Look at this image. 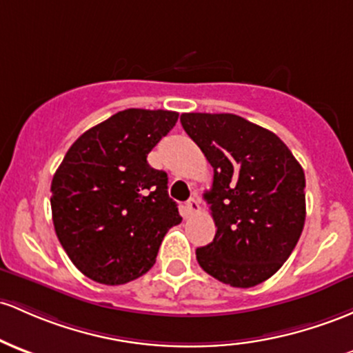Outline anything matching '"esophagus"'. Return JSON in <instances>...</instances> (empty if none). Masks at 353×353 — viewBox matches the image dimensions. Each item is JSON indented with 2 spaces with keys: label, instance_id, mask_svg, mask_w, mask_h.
Here are the masks:
<instances>
[{
  "label": "esophagus",
  "instance_id": "obj_1",
  "mask_svg": "<svg viewBox=\"0 0 353 353\" xmlns=\"http://www.w3.org/2000/svg\"><path fill=\"white\" fill-rule=\"evenodd\" d=\"M185 209H188V214H196V212H199V199H197V196H192L191 199L185 203Z\"/></svg>",
  "mask_w": 353,
  "mask_h": 353
}]
</instances>
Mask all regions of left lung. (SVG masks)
Wrapping results in <instances>:
<instances>
[{
    "label": "left lung",
    "instance_id": "left-lung-1",
    "mask_svg": "<svg viewBox=\"0 0 353 353\" xmlns=\"http://www.w3.org/2000/svg\"><path fill=\"white\" fill-rule=\"evenodd\" d=\"M185 134L214 169L204 194L216 224L196 250L208 274L236 288L283 266L305 226V172L278 135L234 114H183Z\"/></svg>",
    "mask_w": 353,
    "mask_h": 353
}]
</instances>
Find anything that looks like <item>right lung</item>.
Segmentation results:
<instances>
[{"label":"right lung","mask_w":353,"mask_h":353,"mask_svg":"<svg viewBox=\"0 0 353 353\" xmlns=\"http://www.w3.org/2000/svg\"><path fill=\"white\" fill-rule=\"evenodd\" d=\"M177 112L127 108L73 142L52 181L58 241L85 276L123 285L154 266L159 246L183 218L168 174L147 154L176 125Z\"/></svg>","instance_id":"add662e5"}]
</instances>
